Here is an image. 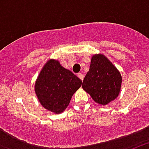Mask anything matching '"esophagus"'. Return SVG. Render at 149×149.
Segmentation results:
<instances>
[{"label": "esophagus", "mask_w": 149, "mask_h": 149, "mask_svg": "<svg viewBox=\"0 0 149 149\" xmlns=\"http://www.w3.org/2000/svg\"><path fill=\"white\" fill-rule=\"evenodd\" d=\"M77 77H79V78L81 79V80H84V74H83L82 73H78L77 74Z\"/></svg>", "instance_id": "1"}]
</instances>
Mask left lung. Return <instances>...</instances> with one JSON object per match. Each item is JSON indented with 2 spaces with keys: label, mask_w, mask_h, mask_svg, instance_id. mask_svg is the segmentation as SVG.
<instances>
[{
  "label": "left lung",
  "mask_w": 149,
  "mask_h": 149,
  "mask_svg": "<svg viewBox=\"0 0 149 149\" xmlns=\"http://www.w3.org/2000/svg\"><path fill=\"white\" fill-rule=\"evenodd\" d=\"M122 77L119 72L102 54L95 55L83 81L82 87L96 103L107 104L119 95Z\"/></svg>",
  "instance_id": "obj_1"
}]
</instances>
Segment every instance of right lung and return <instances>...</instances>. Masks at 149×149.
<instances>
[{"instance_id": "add662e5", "label": "right lung", "mask_w": 149, "mask_h": 149, "mask_svg": "<svg viewBox=\"0 0 149 149\" xmlns=\"http://www.w3.org/2000/svg\"><path fill=\"white\" fill-rule=\"evenodd\" d=\"M82 81L65 69L57 60H51L41 71L35 84L36 94L45 108L60 113L69 104Z\"/></svg>"}]
</instances>
